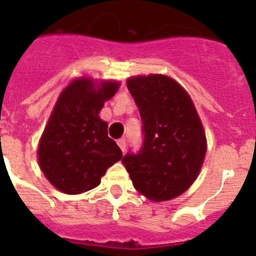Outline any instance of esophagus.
<instances>
[{
	"mask_svg": "<svg viewBox=\"0 0 256 256\" xmlns=\"http://www.w3.org/2000/svg\"><path fill=\"white\" fill-rule=\"evenodd\" d=\"M116 144H118L120 148L122 150V152H126V140H124V138H120V140H116Z\"/></svg>",
	"mask_w": 256,
	"mask_h": 256,
	"instance_id": "obj_1",
	"label": "esophagus"
}]
</instances>
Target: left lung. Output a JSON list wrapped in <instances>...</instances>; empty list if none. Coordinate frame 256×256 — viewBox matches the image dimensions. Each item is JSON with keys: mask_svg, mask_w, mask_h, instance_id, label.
Wrapping results in <instances>:
<instances>
[{"mask_svg": "<svg viewBox=\"0 0 256 256\" xmlns=\"http://www.w3.org/2000/svg\"><path fill=\"white\" fill-rule=\"evenodd\" d=\"M142 120L144 144L122 164L136 190L162 202L192 184L206 154V136L194 104L174 80L152 74L128 81Z\"/></svg>", "mask_w": 256, "mask_h": 256, "instance_id": "8db88e82", "label": "left lung"}]
</instances>
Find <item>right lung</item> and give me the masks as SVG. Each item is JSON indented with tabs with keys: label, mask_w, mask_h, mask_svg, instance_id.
<instances>
[{
	"label": "right lung",
	"mask_w": 256,
	"mask_h": 256,
	"mask_svg": "<svg viewBox=\"0 0 256 256\" xmlns=\"http://www.w3.org/2000/svg\"><path fill=\"white\" fill-rule=\"evenodd\" d=\"M118 82L77 80L61 92L38 146V162L52 184L66 194H81L100 183L110 166L122 160L98 112L118 90Z\"/></svg>",
	"instance_id": "obj_1"
}]
</instances>
